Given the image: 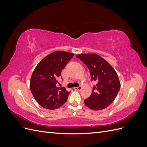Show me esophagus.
I'll use <instances>...</instances> for the list:
<instances>
[{
  "label": "esophagus",
  "mask_w": 147,
  "mask_h": 147,
  "mask_svg": "<svg viewBox=\"0 0 147 147\" xmlns=\"http://www.w3.org/2000/svg\"><path fill=\"white\" fill-rule=\"evenodd\" d=\"M74 89L76 91H80L82 89V87L80 86H78V87H75Z\"/></svg>",
  "instance_id": "1"
}]
</instances>
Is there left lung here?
<instances>
[{"mask_svg": "<svg viewBox=\"0 0 147 147\" xmlns=\"http://www.w3.org/2000/svg\"><path fill=\"white\" fill-rule=\"evenodd\" d=\"M76 57L88 67L91 80L97 82L90 97L84 100L86 106L94 110L107 107L116 98L121 86L116 71L98 55L81 54Z\"/></svg>", "mask_w": 147, "mask_h": 147, "instance_id": "obj_1", "label": "left lung"}]
</instances>
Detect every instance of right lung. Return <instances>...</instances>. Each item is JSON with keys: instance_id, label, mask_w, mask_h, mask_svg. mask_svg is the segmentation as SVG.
<instances>
[{"instance_id": "add662e5", "label": "right lung", "mask_w": 147, "mask_h": 147, "mask_svg": "<svg viewBox=\"0 0 147 147\" xmlns=\"http://www.w3.org/2000/svg\"><path fill=\"white\" fill-rule=\"evenodd\" d=\"M73 53L56 51L40 62L34 69L30 81V91L35 99L43 108L55 110L63 105L70 92L64 87L56 86L57 80Z\"/></svg>"}]
</instances>
